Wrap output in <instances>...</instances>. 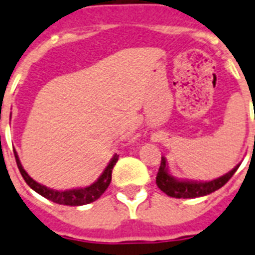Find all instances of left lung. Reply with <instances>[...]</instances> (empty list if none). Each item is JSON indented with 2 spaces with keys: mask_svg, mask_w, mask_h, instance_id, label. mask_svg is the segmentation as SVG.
<instances>
[{
  "mask_svg": "<svg viewBox=\"0 0 255 255\" xmlns=\"http://www.w3.org/2000/svg\"><path fill=\"white\" fill-rule=\"evenodd\" d=\"M240 165H236L231 172L223 174L220 178H216L209 182H192V181H178L173 176L168 173L167 164H165V158L161 156V163L159 167L158 174H156V185L163 192L177 199H192L205 196L208 194L217 191L221 189L225 183L229 182V180L235 174Z\"/></svg>",
  "mask_w": 255,
  "mask_h": 255,
  "instance_id": "obj_1",
  "label": "left lung"
}]
</instances>
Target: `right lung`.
<instances>
[{"label": "right lung", "instance_id": "1", "mask_svg": "<svg viewBox=\"0 0 255 255\" xmlns=\"http://www.w3.org/2000/svg\"><path fill=\"white\" fill-rule=\"evenodd\" d=\"M15 159H16V164L19 170H20L21 176H23L24 181L28 183L30 189L34 190L35 192H38L39 195H42L43 198L48 199V200L54 201L56 204L61 205H72V207H78V205H85L90 204L92 201L97 200L100 198L101 195L105 192V190L108 189V186L112 182V172L113 168H114L115 163L118 161L119 155L115 154L112 158L110 163L108 164V167L105 168L104 173L99 177V180L95 183H92L91 186H87L85 189H73V190H66V191H55V190H51L46 186L41 185V183L35 182L33 178H30L28 176L25 170H24L23 165H21L20 160H19V156H17L16 151H14Z\"/></svg>", "mask_w": 255, "mask_h": 255}]
</instances>
